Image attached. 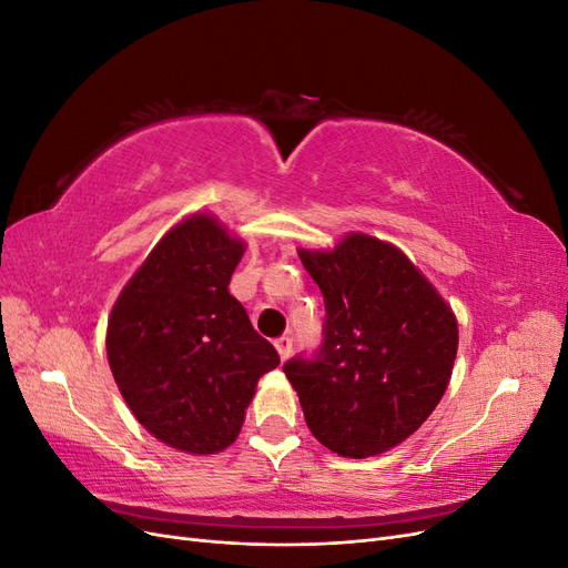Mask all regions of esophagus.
<instances>
[{
  "mask_svg": "<svg viewBox=\"0 0 568 568\" xmlns=\"http://www.w3.org/2000/svg\"><path fill=\"white\" fill-rule=\"evenodd\" d=\"M274 348H277V353H280L282 359H286V357L291 355V348H294V341H291L288 336H282V338L274 341Z\"/></svg>",
  "mask_w": 568,
  "mask_h": 568,
  "instance_id": "obj_1",
  "label": "esophagus"
}]
</instances>
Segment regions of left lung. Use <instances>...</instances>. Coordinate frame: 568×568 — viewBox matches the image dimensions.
Listing matches in <instances>:
<instances>
[{"label":"left lung","mask_w":568,"mask_h":568,"mask_svg":"<svg viewBox=\"0 0 568 568\" xmlns=\"http://www.w3.org/2000/svg\"><path fill=\"white\" fill-rule=\"evenodd\" d=\"M324 296L322 346L284 365L313 436L341 457H374L412 436L448 388L457 320L409 257L369 234L298 251Z\"/></svg>","instance_id":"1"}]
</instances>
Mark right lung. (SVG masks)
<instances>
[{
    "label": "right lung",
    "mask_w": 568,
    "mask_h": 568,
    "mask_svg": "<svg viewBox=\"0 0 568 568\" xmlns=\"http://www.w3.org/2000/svg\"><path fill=\"white\" fill-rule=\"evenodd\" d=\"M242 255V239L215 217H186L132 274L109 317V365L128 407L182 453L232 445L257 379L280 365L227 288Z\"/></svg>",
    "instance_id": "add662e5"
}]
</instances>
